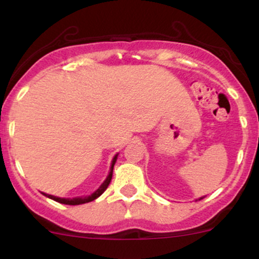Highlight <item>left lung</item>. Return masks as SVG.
<instances>
[{
	"label": "left lung",
	"mask_w": 259,
	"mask_h": 259,
	"mask_svg": "<svg viewBox=\"0 0 259 259\" xmlns=\"http://www.w3.org/2000/svg\"><path fill=\"white\" fill-rule=\"evenodd\" d=\"M202 198H203V197H201V198H198V200H202Z\"/></svg>",
	"instance_id": "1"
}]
</instances>
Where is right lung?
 Instances as JSON below:
<instances>
[{
    "label": "right lung",
    "instance_id": "obj_1",
    "mask_svg": "<svg viewBox=\"0 0 259 259\" xmlns=\"http://www.w3.org/2000/svg\"><path fill=\"white\" fill-rule=\"evenodd\" d=\"M116 157H118V155H115V156H114V159H113V161H111L110 171H109L108 178L105 179L104 182H103L102 186H100L99 189H98L97 191H95L94 194H92L91 196H87V197H75V198H62V197H56V196L47 195V194H43V195L47 196V197L52 198V200L57 201V202L64 203V205H81V203H87V202H91V201H94L95 198L99 197V196L102 195L103 192L105 191V190H107V187L109 186V184H110L111 178H113V168H114V165H115Z\"/></svg>",
    "mask_w": 259,
    "mask_h": 259
}]
</instances>
